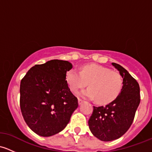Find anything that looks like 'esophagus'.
Wrapping results in <instances>:
<instances>
[{"label":"esophagus","instance_id":"34e87169","mask_svg":"<svg viewBox=\"0 0 152 152\" xmlns=\"http://www.w3.org/2000/svg\"><path fill=\"white\" fill-rule=\"evenodd\" d=\"M83 102H84V101H83V100H82V99H78V103H79V105L82 104L83 103Z\"/></svg>","mask_w":152,"mask_h":152}]
</instances>
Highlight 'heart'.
Segmentation results:
<instances>
[{"mask_svg":"<svg viewBox=\"0 0 152 152\" xmlns=\"http://www.w3.org/2000/svg\"><path fill=\"white\" fill-rule=\"evenodd\" d=\"M66 82L72 92L76 93L88 82L89 88L82 90L79 96L85 99H96L100 104L110 103L118 97L123 86L120 73L97 64L86 65L81 72L73 68L65 75Z\"/></svg>","mask_w":152,"mask_h":152,"instance_id":"heart-1","label":"heart"}]
</instances>
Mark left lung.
<instances>
[{
	"mask_svg": "<svg viewBox=\"0 0 152 152\" xmlns=\"http://www.w3.org/2000/svg\"><path fill=\"white\" fill-rule=\"evenodd\" d=\"M113 65L123 78V86L118 97L104 107H93L88 121L92 134L102 141H112L124 135L134 120L140 104V87L137 81L118 64Z\"/></svg>",
	"mask_w": 152,
	"mask_h": 152,
	"instance_id": "1",
	"label": "left lung"
}]
</instances>
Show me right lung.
Returning <instances> with one entry per match:
<instances>
[{
    "label": "right lung",
    "mask_w": 152,
    "mask_h": 152,
    "mask_svg": "<svg viewBox=\"0 0 152 152\" xmlns=\"http://www.w3.org/2000/svg\"><path fill=\"white\" fill-rule=\"evenodd\" d=\"M73 65L68 61L52 59L36 65L20 82V105L29 128L42 137L60 132L78 107L65 75Z\"/></svg>",
    "instance_id": "obj_1"
}]
</instances>
